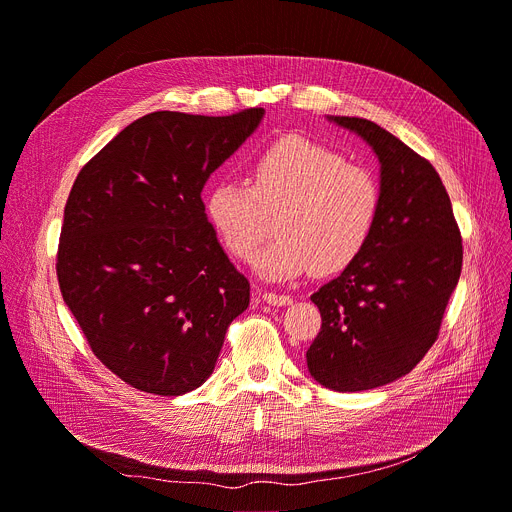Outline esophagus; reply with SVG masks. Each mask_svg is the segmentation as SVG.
Returning a JSON list of instances; mask_svg holds the SVG:
<instances>
[{"label": "esophagus", "instance_id": "esophagus-1", "mask_svg": "<svg viewBox=\"0 0 512 512\" xmlns=\"http://www.w3.org/2000/svg\"><path fill=\"white\" fill-rule=\"evenodd\" d=\"M261 298L267 302V304H274V306H286L292 302V296L288 294H276V292H263Z\"/></svg>", "mask_w": 512, "mask_h": 512}]
</instances>
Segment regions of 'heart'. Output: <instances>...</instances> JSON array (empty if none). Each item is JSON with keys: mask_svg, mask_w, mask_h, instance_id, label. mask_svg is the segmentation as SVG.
Segmentation results:
<instances>
[{"mask_svg": "<svg viewBox=\"0 0 512 512\" xmlns=\"http://www.w3.org/2000/svg\"><path fill=\"white\" fill-rule=\"evenodd\" d=\"M381 187L368 168L300 135L263 148L247 168V185L216 183L208 218L226 251L249 261L276 218L278 236L255 259L269 280L319 276L348 267L377 224Z\"/></svg>", "mask_w": 512, "mask_h": 512, "instance_id": "1", "label": "heart"}]
</instances>
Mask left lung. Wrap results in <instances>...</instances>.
Returning <instances> with one entry per match:
<instances>
[{
	"mask_svg": "<svg viewBox=\"0 0 512 512\" xmlns=\"http://www.w3.org/2000/svg\"><path fill=\"white\" fill-rule=\"evenodd\" d=\"M327 119L360 135L381 164V208L364 251L311 296L321 313L306 352L311 377L356 393L397 381L432 348L463 247L449 193L426 158L368 119Z\"/></svg>",
	"mask_w": 512,
	"mask_h": 512,
	"instance_id": "obj_1",
	"label": "left lung"
}]
</instances>
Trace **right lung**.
<instances>
[{
    "label": "right lung",
    "instance_id": "right-lung-1",
    "mask_svg": "<svg viewBox=\"0 0 512 512\" xmlns=\"http://www.w3.org/2000/svg\"><path fill=\"white\" fill-rule=\"evenodd\" d=\"M156 111L82 170L63 212L57 280L94 356L127 385L164 397L208 381L249 280L208 222L201 189L259 127Z\"/></svg>",
    "mask_w": 512,
    "mask_h": 512
}]
</instances>
